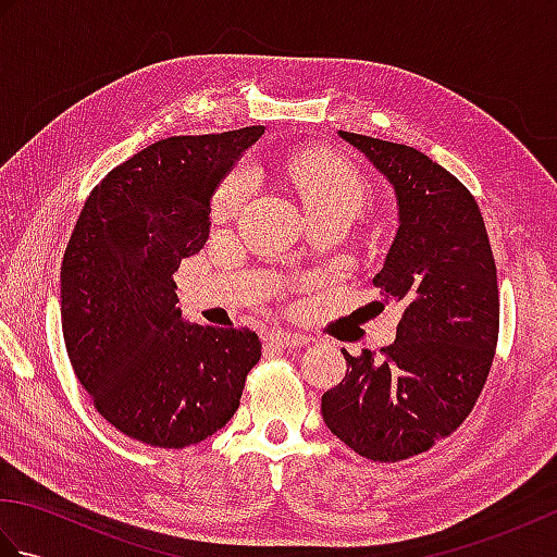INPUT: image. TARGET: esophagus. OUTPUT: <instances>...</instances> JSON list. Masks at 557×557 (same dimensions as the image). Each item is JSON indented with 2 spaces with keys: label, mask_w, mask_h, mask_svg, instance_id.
Masks as SVG:
<instances>
[{
  "label": "esophagus",
  "mask_w": 557,
  "mask_h": 557,
  "mask_svg": "<svg viewBox=\"0 0 557 557\" xmlns=\"http://www.w3.org/2000/svg\"><path fill=\"white\" fill-rule=\"evenodd\" d=\"M268 342L275 347L282 349H297L301 345H306V337L304 335H294V333H285V330H275V333L268 335Z\"/></svg>",
  "instance_id": "obj_1"
}]
</instances>
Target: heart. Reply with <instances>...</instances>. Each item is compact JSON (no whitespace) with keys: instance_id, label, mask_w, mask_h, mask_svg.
I'll use <instances>...</instances> for the list:
<instances>
[{"instance_id":"obj_1","label":"heart","mask_w":557,"mask_h":557,"mask_svg":"<svg viewBox=\"0 0 557 557\" xmlns=\"http://www.w3.org/2000/svg\"><path fill=\"white\" fill-rule=\"evenodd\" d=\"M292 182L309 215L327 210H345L359 218V212L366 206V184L359 172L333 156H304L294 160ZM253 186L256 176L248 168H236L232 174H227V180L218 188L215 203H212L215 218L227 220L236 215L248 196L253 194Z\"/></svg>"}]
</instances>
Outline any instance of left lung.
<instances>
[{
  "mask_svg": "<svg viewBox=\"0 0 557 557\" xmlns=\"http://www.w3.org/2000/svg\"><path fill=\"white\" fill-rule=\"evenodd\" d=\"M393 186L397 234L373 285L401 306L397 337L347 359L321 413L354 453L397 461L425 453L474 409L498 342V275L467 186L421 150L337 132Z\"/></svg>",
  "mask_w": 557,
  "mask_h": 557,
  "instance_id": "left-lung-1",
  "label": "left lung"
}]
</instances>
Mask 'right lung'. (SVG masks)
I'll return each instance as SVG.
<instances>
[{"label":"right lung","mask_w":557,"mask_h":557,"mask_svg":"<svg viewBox=\"0 0 557 557\" xmlns=\"http://www.w3.org/2000/svg\"><path fill=\"white\" fill-rule=\"evenodd\" d=\"M265 126L162 138L92 188L62 260V330L92 405L138 443L182 449L239 409L260 359L248 327L176 309L182 258L210 234V200Z\"/></svg>","instance_id":"add662e5"}]
</instances>
